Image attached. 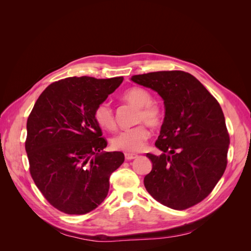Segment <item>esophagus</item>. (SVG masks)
<instances>
[{
  "label": "esophagus",
  "mask_w": 251,
  "mask_h": 251,
  "mask_svg": "<svg viewBox=\"0 0 251 251\" xmlns=\"http://www.w3.org/2000/svg\"><path fill=\"white\" fill-rule=\"evenodd\" d=\"M137 157H138V155H136V154L126 153V160H133V159H136Z\"/></svg>",
  "instance_id": "34e87169"
}]
</instances>
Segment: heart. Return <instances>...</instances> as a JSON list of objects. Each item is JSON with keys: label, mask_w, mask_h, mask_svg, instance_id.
<instances>
[{"label": "heart", "mask_w": 251, "mask_h": 251, "mask_svg": "<svg viewBox=\"0 0 251 251\" xmlns=\"http://www.w3.org/2000/svg\"><path fill=\"white\" fill-rule=\"evenodd\" d=\"M124 100L139 108L136 116V121H144L150 126H158L161 123L162 111L158 104L153 102V96L147 89L133 87L124 93ZM94 119L97 125L105 130H112L115 126V117L112 107L108 102H101L94 111ZM150 132L144 125H138L131 128H126L113 136L111 143L114 149L125 151H141L148 138Z\"/></svg>", "instance_id": "heart-1"}]
</instances>
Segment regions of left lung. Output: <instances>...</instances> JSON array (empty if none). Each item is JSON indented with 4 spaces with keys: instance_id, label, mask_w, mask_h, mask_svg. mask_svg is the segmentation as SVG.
<instances>
[{
    "instance_id": "obj_1",
    "label": "left lung",
    "mask_w": 251,
    "mask_h": 251,
    "mask_svg": "<svg viewBox=\"0 0 251 251\" xmlns=\"http://www.w3.org/2000/svg\"><path fill=\"white\" fill-rule=\"evenodd\" d=\"M131 80L156 91L165 109L155 143L162 154H147L153 168L144 177V186L170 208L192 207L211 193L226 169L229 135L223 111L187 72H151Z\"/></svg>"
}]
</instances>
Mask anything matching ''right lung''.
<instances>
[{"instance_id":"right-lung-1","label":"right lung","mask_w":251,"mask_h":251,"mask_svg":"<svg viewBox=\"0 0 251 251\" xmlns=\"http://www.w3.org/2000/svg\"><path fill=\"white\" fill-rule=\"evenodd\" d=\"M124 77H68L51 83L27 120L25 149L30 174L46 200L68 215H85L105 199L110 176L125 161L104 151L94 111Z\"/></svg>"}]
</instances>
